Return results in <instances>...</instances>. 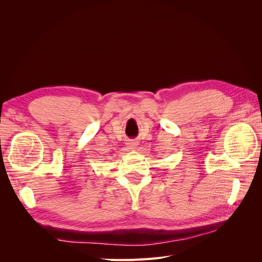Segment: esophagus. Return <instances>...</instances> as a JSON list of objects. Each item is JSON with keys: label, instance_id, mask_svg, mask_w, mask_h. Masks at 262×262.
I'll use <instances>...</instances> for the list:
<instances>
[{"label": "esophagus", "instance_id": "34e87169", "mask_svg": "<svg viewBox=\"0 0 262 262\" xmlns=\"http://www.w3.org/2000/svg\"><path fill=\"white\" fill-rule=\"evenodd\" d=\"M138 145H139L138 142L134 141V140H130L128 143H126V146H128L130 149H137Z\"/></svg>", "mask_w": 262, "mask_h": 262}]
</instances>
